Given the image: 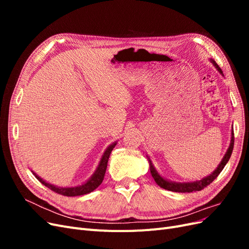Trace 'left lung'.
Returning a JSON list of instances; mask_svg holds the SVG:
<instances>
[{"mask_svg":"<svg viewBox=\"0 0 249 249\" xmlns=\"http://www.w3.org/2000/svg\"><path fill=\"white\" fill-rule=\"evenodd\" d=\"M211 63H212L215 69L218 71V72H219L220 74H222L223 76V72L222 71L220 70V67L217 65V63L214 61L213 59H210ZM231 142H230V146L227 150V153H225V155L223 156L221 162L219 163V165L216 167V169L211 173V175L202 178L201 179L199 180H194V182H183V183H179V182H173V180H170V179H167L163 178L159 172L157 171L156 167L154 166V164L152 162V160L149 159V157L147 156V160H148V163H149V170H150V173H152V177L153 178L155 179V182L158 184V186H160L161 188H163V189H166V190H169V191H172V192H180V193H185V192H193V191H200L201 189H203V188L207 187L208 185H210L211 183L213 182V180L218 177V175L222 171V169L224 168L225 165H227V163L229 162L230 158H231V155L232 153V148H233V129L231 127Z\"/></svg>","mask_w":249,"mask_h":249,"instance_id":"8db88e82","label":"left lung"}]
</instances>
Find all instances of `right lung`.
<instances>
[{
	"instance_id": "1",
	"label": "right lung",
	"mask_w": 249,
	"mask_h": 249,
	"mask_svg": "<svg viewBox=\"0 0 249 249\" xmlns=\"http://www.w3.org/2000/svg\"><path fill=\"white\" fill-rule=\"evenodd\" d=\"M117 144V141L113 142L112 144H110L106 150H105L101 160L99 162V165H97V167L95 169V171L93 172V175L90 177L86 182H84L81 185L78 186H73V187H59L56 185H53L48 183L47 180H44L43 178H41L39 176H37L36 173L32 171L33 175L35 176V178L39 180L41 184H43L46 187H48L49 189L53 190L54 192L58 193V194H61L64 195V196H80V195H84V194H88L90 192H92L93 190H95L97 187H99L105 177V173H106V169H107V164H108V160H109V157L110 154L113 150V148L115 147V145Z\"/></svg>"
}]
</instances>
